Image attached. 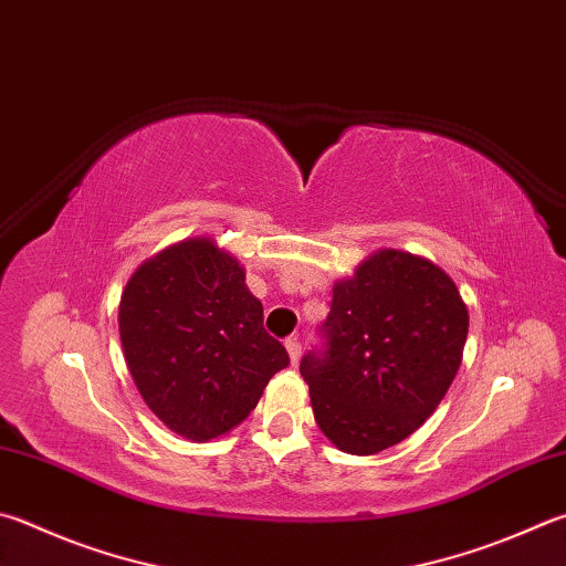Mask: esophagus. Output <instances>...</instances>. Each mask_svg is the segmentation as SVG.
<instances>
[{
	"mask_svg": "<svg viewBox=\"0 0 566 566\" xmlns=\"http://www.w3.org/2000/svg\"><path fill=\"white\" fill-rule=\"evenodd\" d=\"M284 346H286V354H290V358H292V364L300 361V356H302V344H300V338H296V336L286 338Z\"/></svg>",
	"mask_w": 566,
	"mask_h": 566,
	"instance_id": "esophagus-1",
	"label": "esophagus"
}]
</instances>
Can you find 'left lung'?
<instances>
[{
    "label": "left lung",
    "mask_w": 566,
    "mask_h": 566,
    "mask_svg": "<svg viewBox=\"0 0 566 566\" xmlns=\"http://www.w3.org/2000/svg\"><path fill=\"white\" fill-rule=\"evenodd\" d=\"M324 346L304 354L316 426L352 455H374L426 423L460 368L468 306L438 264L381 250L334 284Z\"/></svg>",
    "instance_id": "left-lung-1"
}]
</instances>
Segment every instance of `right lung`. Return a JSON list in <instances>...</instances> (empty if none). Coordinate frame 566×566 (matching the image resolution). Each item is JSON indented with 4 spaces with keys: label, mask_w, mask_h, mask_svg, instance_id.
<instances>
[{
    "label": "right lung",
    "mask_w": 566,
    "mask_h": 566,
    "mask_svg": "<svg viewBox=\"0 0 566 566\" xmlns=\"http://www.w3.org/2000/svg\"><path fill=\"white\" fill-rule=\"evenodd\" d=\"M120 344L138 394L178 436L212 440L254 410L290 354L264 332L244 270L210 238L143 262L118 306Z\"/></svg>",
    "instance_id": "right-lung-1"
}]
</instances>
